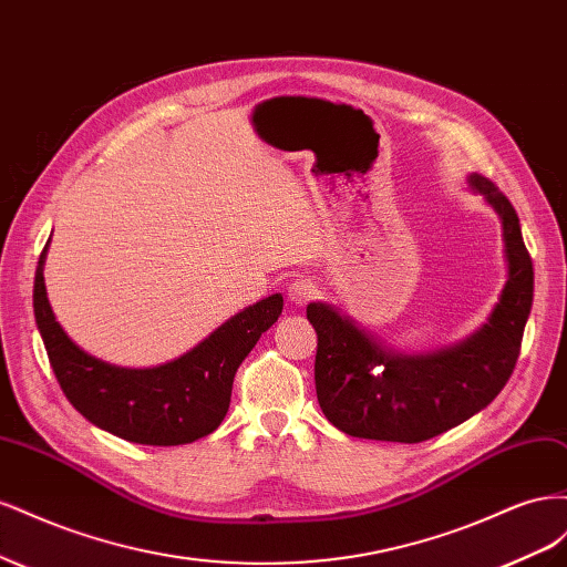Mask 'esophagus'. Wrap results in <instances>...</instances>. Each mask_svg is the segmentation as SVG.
Wrapping results in <instances>:
<instances>
[{"label": "esophagus", "instance_id": "esophagus-1", "mask_svg": "<svg viewBox=\"0 0 567 567\" xmlns=\"http://www.w3.org/2000/svg\"><path fill=\"white\" fill-rule=\"evenodd\" d=\"M317 293H319V290H317V284L312 279H296V281H290V286H288V300H290V305H296V307H305L307 302L317 298Z\"/></svg>", "mask_w": 567, "mask_h": 567}]
</instances>
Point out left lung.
I'll use <instances>...</instances> for the list:
<instances>
[{
    "label": "left lung",
    "mask_w": 567,
    "mask_h": 567,
    "mask_svg": "<svg viewBox=\"0 0 567 567\" xmlns=\"http://www.w3.org/2000/svg\"><path fill=\"white\" fill-rule=\"evenodd\" d=\"M502 219L508 279L487 323L427 354L385 348L336 307L307 305L317 331V400L338 431L385 442H423L485 409L516 369L532 310L535 271L511 200L487 177L471 175Z\"/></svg>",
    "instance_id": "left-lung-1"
}]
</instances>
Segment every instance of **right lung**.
<instances>
[{"label": "right lung", "instance_id": "add662e5", "mask_svg": "<svg viewBox=\"0 0 567 567\" xmlns=\"http://www.w3.org/2000/svg\"><path fill=\"white\" fill-rule=\"evenodd\" d=\"M47 248L49 241L38 262L32 307L68 402L101 431L151 447L188 444L217 431L229 411L236 369L279 319L281 293L246 307L173 362L125 369L87 354L61 329L44 286Z\"/></svg>", "mask_w": 567, "mask_h": 567}]
</instances>
